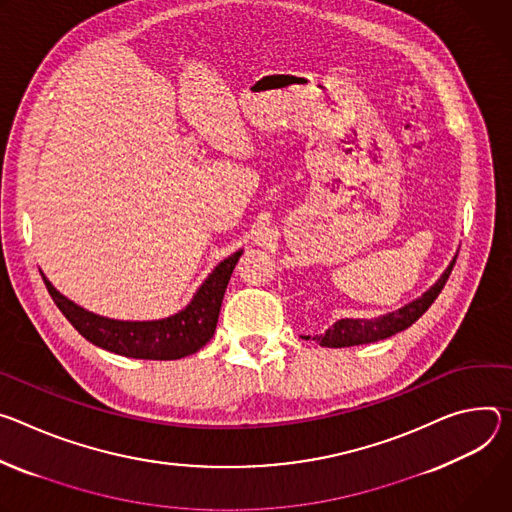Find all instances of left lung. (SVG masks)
<instances>
[{
	"instance_id": "8db88e82",
	"label": "left lung",
	"mask_w": 512,
	"mask_h": 512,
	"mask_svg": "<svg viewBox=\"0 0 512 512\" xmlns=\"http://www.w3.org/2000/svg\"><path fill=\"white\" fill-rule=\"evenodd\" d=\"M456 258L451 260V264L445 268V272L439 276V280L427 293H423L413 303L401 307L399 311L382 315L378 319H339L325 333L315 335L313 339L323 348H350V346L378 342V339H386L394 333L411 327L439 297L441 289L445 287V282L453 270V264H456Z\"/></svg>"
}]
</instances>
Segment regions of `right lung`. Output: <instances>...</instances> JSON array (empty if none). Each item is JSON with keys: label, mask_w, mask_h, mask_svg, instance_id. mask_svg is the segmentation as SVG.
<instances>
[{"label": "right lung", "mask_w": 512, "mask_h": 512, "mask_svg": "<svg viewBox=\"0 0 512 512\" xmlns=\"http://www.w3.org/2000/svg\"><path fill=\"white\" fill-rule=\"evenodd\" d=\"M242 252L219 262L183 311L158 321H118L95 315L56 291L44 274L42 278L56 307L93 346L136 360H179L199 352L213 337L227 282Z\"/></svg>", "instance_id": "obj_1"}]
</instances>
